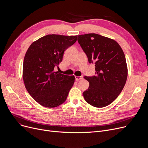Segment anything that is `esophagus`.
<instances>
[{"instance_id":"obj_1","label":"esophagus","mask_w":148,"mask_h":148,"mask_svg":"<svg viewBox=\"0 0 148 148\" xmlns=\"http://www.w3.org/2000/svg\"><path fill=\"white\" fill-rule=\"evenodd\" d=\"M83 79V75H81V76H79V77H75V80L76 81H79V80H82Z\"/></svg>"}]
</instances>
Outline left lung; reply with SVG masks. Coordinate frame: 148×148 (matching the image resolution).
Returning a JSON list of instances; mask_svg holds the SVG:
<instances>
[{"label":"left lung","instance_id":"8db88e82","mask_svg":"<svg viewBox=\"0 0 148 148\" xmlns=\"http://www.w3.org/2000/svg\"><path fill=\"white\" fill-rule=\"evenodd\" d=\"M77 41L96 71L94 75L84 77L89 86L83 92L84 98L94 107L107 106L125 84L128 69L125 54L117 42L96 34L79 35Z\"/></svg>","mask_w":148,"mask_h":148}]
</instances>
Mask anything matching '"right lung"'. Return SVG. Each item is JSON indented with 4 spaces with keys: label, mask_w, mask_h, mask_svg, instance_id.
Here are the masks:
<instances>
[{
    "label": "right lung",
    "mask_w": 148,
    "mask_h": 148,
    "mask_svg": "<svg viewBox=\"0 0 148 148\" xmlns=\"http://www.w3.org/2000/svg\"><path fill=\"white\" fill-rule=\"evenodd\" d=\"M77 36L47 35L30 45L24 58L23 79L30 95L41 106L56 107L64 103L75 77L55 72L64 51Z\"/></svg>",
    "instance_id": "right-lung-1"
}]
</instances>
